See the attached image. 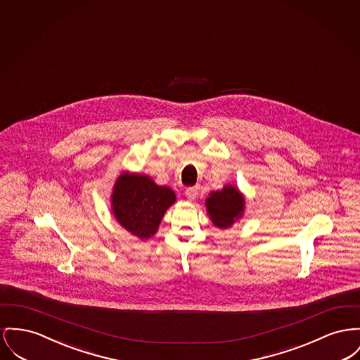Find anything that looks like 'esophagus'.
I'll use <instances>...</instances> for the list:
<instances>
[{
    "instance_id": "obj_1",
    "label": "esophagus",
    "mask_w": 360,
    "mask_h": 360,
    "mask_svg": "<svg viewBox=\"0 0 360 360\" xmlns=\"http://www.w3.org/2000/svg\"><path fill=\"white\" fill-rule=\"evenodd\" d=\"M185 194H186V198L188 200H195L197 198V195H198V188L197 186H193V188H188L186 191H185Z\"/></svg>"
}]
</instances>
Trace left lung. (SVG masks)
Returning a JSON list of instances; mask_svg holds the SVG:
<instances>
[{"label": "left lung", "instance_id": "1", "mask_svg": "<svg viewBox=\"0 0 360 360\" xmlns=\"http://www.w3.org/2000/svg\"><path fill=\"white\" fill-rule=\"evenodd\" d=\"M205 205L212 223L217 229H230L243 214L245 197L233 185H226L221 191L210 193Z\"/></svg>", "mask_w": 360, "mask_h": 360}]
</instances>
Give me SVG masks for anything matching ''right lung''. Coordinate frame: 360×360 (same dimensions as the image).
<instances>
[{
  "mask_svg": "<svg viewBox=\"0 0 360 360\" xmlns=\"http://www.w3.org/2000/svg\"><path fill=\"white\" fill-rule=\"evenodd\" d=\"M175 202L169 186L156 185L148 175L122 172L111 194V210L118 223L140 239L153 236L166 211Z\"/></svg>",
  "mask_w": 360,
  "mask_h": 360,
  "instance_id": "1",
  "label": "right lung"
}]
</instances>
